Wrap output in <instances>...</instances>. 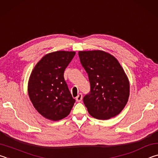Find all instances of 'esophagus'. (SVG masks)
<instances>
[{
    "label": "esophagus",
    "instance_id": "34e87169",
    "mask_svg": "<svg viewBox=\"0 0 158 158\" xmlns=\"http://www.w3.org/2000/svg\"><path fill=\"white\" fill-rule=\"evenodd\" d=\"M76 99L77 102H81L82 101V94L79 93L78 95H77V97L76 98Z\"/></svg>",
    "mask_w": 158,
    "mask_h": 158
}]
</instances>
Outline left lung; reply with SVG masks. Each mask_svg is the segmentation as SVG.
Masks as SVG:
<instances>
[{
	"label": "left lung",
	"instance_id": "left-lung-1",
	"mask_svg": "<svg viewBox=\"0 0 158 158\" xmlns=\"http://www.w3.org/2000/svg\"><path fill=\"white\" fill-rule=\"evenodd\" d=\"M78 55L90 83V92L83 98L88 112L101 120L118 115L130 94L128 79L118 60L102 51H80Z\"/></svg>",
	"mask_w": 158,
	"mask_h": 158
}]
</instances>
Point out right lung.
Segmentation results:
<instances>
[{
    "label": "right lung",
    "instance_id": "add662e5",
    "mask_svg": "<svg viewBox=\"0 0 158 158\" xmlns=\"http://www.w3.org/2000/svg\"><path fill=\"white\" fill-rule=\"evenodd\" d=\"M76 52L56 51L41 58L30 75L28 95L33 106L48 119L58 121L70 113L75 101L64 72Z\"/></svg>",
    "mask_w": 158,
    "mask_h": 158
}]
</instances>
